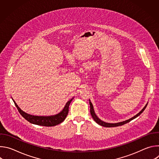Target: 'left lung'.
<instances>
[{
  "instance_id": "1",
  "label": "left lung",
  "mask_w": 159,
  "mask_h": 159,
  "mask_svg": "<svg viewBox=\"0 0 159 159\" xmlns=\"http://www.w3.org/2000/svg\"><path fill=\"white\" fill-rule=\"evenodd\" d=\"M89 104H90V115H91L93 118L94 119V120L98 123L99 124V125L102 126H104V127H116V126H121V125H123L129 121H131V120H133V119L136 118L137 117H138L139 115H140L143 112V111L145 110V109L146 108L147 106V104L145 105V106L142 109V110L139 112L137 115H136L134 116H133V118L128 120H126L125 121H123V122H120V123H106V122H104L102 121H101L97 116L95 114V112H94V107H93V104L91 103V102H90L89 101Z\"/></svg>"
}]
</instances>
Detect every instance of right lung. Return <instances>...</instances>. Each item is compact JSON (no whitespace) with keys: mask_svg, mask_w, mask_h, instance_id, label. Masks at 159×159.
<instances>
[{"mask_svg":"<svg viewBox=\"0 0 159 159\" xmlns=\"http://www.w3.org/2000/svg\"><path fill=\"white\" fill-rule=\"evenodd\" d=\"M72 101V99L68 101L66 103V105L65 106L63 109L60 113H58V114L50 116H38L27 114V113H26L23 111H22L19 107V106L17 105L14 101H13L21 116L30 123L43 126H54L61 123L65 120L68 113H69V107Z\"/></svg>","mask_w":159,"mask_h":159,"instance_id":"obj_1","label":"right lung"}]
</instances>
